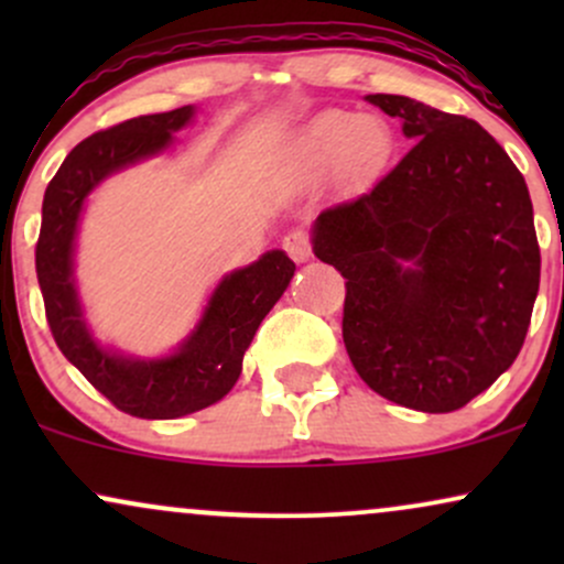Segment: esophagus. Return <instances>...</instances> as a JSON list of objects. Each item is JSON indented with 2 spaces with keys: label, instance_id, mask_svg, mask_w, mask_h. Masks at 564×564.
Listing matches in <instances>:
<instances>
[{
  "label": "esophagus",
  "instance_id": "esophagus-1",
  "mask_svg": "<svg viewBox=\"0 0 564 564\" xmlns=\"http://www.w3.org/2000/svg\"><path fill=\"white\" fill-rule=\"evenodd\" d=\"M283 249L289 251V257L294 262H307L310 257H313V246H310L307 232H302V230L289 232V236L283 238Z\"/></svg>",
  "mask_w": 564,
  "mask_h": 564
}]
</instances>
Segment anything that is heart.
<instances>
[{"mask_svg": "<svg viewBox=\"0 0 564 564\" xmlns=\"http://www.w3.org/2000/svg\"><path fill=\"white\" fill-rule=\"evenodd\" d=\"M394 151L392 129L377 116L328 111L291 140L289 161L296 174L315 180L334 170L345 185L371 183Z\"/></svg>", "mask_w": 564, "mask_h": 564, "instance_id": "1", "label": "heart"}]
</instances>
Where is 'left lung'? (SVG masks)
<instances>
[{
  "label": "left lung",
  "mask_w": 564,
  "mask_h": 564,
  "mask_svg": "<svg viewBox=\"0 0 564 564\" xmlns=\"http://www.w3.org/2000/svg\"><path fill=\"white\" fill-rule=\"evenodd\" d=\"M413 142L371 191L321 212L313 251L347 278L341 336L392 403L448 413L520 355L541 278L520 170L477 121L368 95Z\"/></svg>",
  "instance_id": "1"
}]
</instances>
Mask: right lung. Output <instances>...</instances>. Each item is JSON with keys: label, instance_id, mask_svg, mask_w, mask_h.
I'll list each match as a JSON object with an SVG mask.
<instances>
[{"label": "right lung", "instance_id": "right-lung-1", "mask_svg": "<svg viewBox=\"0 0 564 564\" xmlns=\"http://www.w3.org/2000/svg\"><path fill=\"white\" fill-rule=\"evenodd\" d=\"M196 106L138 116L82 140L44 191L36 278L57 347L97 392L138 419H180L215 405L241 377L243 355L264 315L281 300L296 264L286 251H264L257 262L223 275L193 332L172 352L140 358L97 341L84 315L74 275L76 236L89 193L102 180L174 145Z\"/></svg>", "mask_w": 564, "mask_h": 564}]
</instances>
